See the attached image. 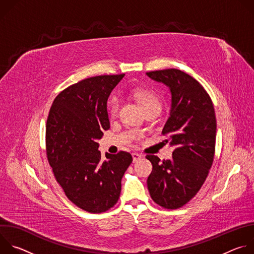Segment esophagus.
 Here are the masks:
<instances>
[{
  "mask_svg": "<svg viewBox=\"0 0 254 254\" xmlns=\"http://www.w3.org/2000/svg\"><path fill=\"white\" fill-rule=\"evenodd\" d=\"M143 156L141 154H138V153H132V160L133 162H137L138 160H140Z\"/></svg>",
  "mask_w": 254,
  "mask_h": 254,
  "instance_id": "esophagus-1",
  "label": "esophagus"
}]
</instances>
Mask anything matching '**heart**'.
Returning <instances> with one entry per match:
<instances>
[{
	"mask_svg": "<svg viewBox=\"0 0 254 254\" xmlns=\"http://www.w3.org/2000/svg\"><path fill=\"white\" fill-rule=\"evenodd\" d=\"M130 95L139 102L141 107L143 108L144 113L154 110V108H161V100L158 95L151 89L143 87H134L129 91ZM120 99L116 96H113L107 101V114L110 117L114 118L118 115L120 110Z\"/></svg>",
	"mask_w": 254,
	"mask_h": 254,
	"instance_id": "1",
	"label": "heart"
}]
</instances>
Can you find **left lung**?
I'll use <instances>...</instances> for the list:
<instances>
[{
    "label": "left lung",
    "instance_id": "8db88e82",
    "mask_svg": "<svg viewBox=\"0 0 254 254\" xmlns=\"http://www.w3.org/2000/svg\"><path fill=\"white\" fill-rule=\"evenodd\" d=\"M170 87L172 107L162 133L175 146L172 160L147 155L153 171L148 189L155 203L178 209L199 192L212 167L216 143V117L211 97L192 76L170 68L148 72Z\"/></svg>",
    "mask_w": 254,
    "mask_h": 254
}]
</instances>
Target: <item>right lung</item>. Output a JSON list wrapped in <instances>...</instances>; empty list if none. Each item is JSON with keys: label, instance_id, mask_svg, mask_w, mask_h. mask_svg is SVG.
I'll return each instance as SVG.
<instances>
[{"label": "right lung", "instance_id": "right-lung-1", "mask_svg": "<svg viewBox=\"0 0 254 254\" xmlns=\"http://www.w3.org/2000/svg\"><path fill=\"white\" fill-rule=\"evenodd\" d=\"M125 74L83 79L54 99L46 123V155L66 197L90 213H102L119 201L122 179L132 162L129 153L105 154L97 139L110 128L106 101Z\"/></svg>", "mask_w": 254, "mask_h": 254}]
</instances>
